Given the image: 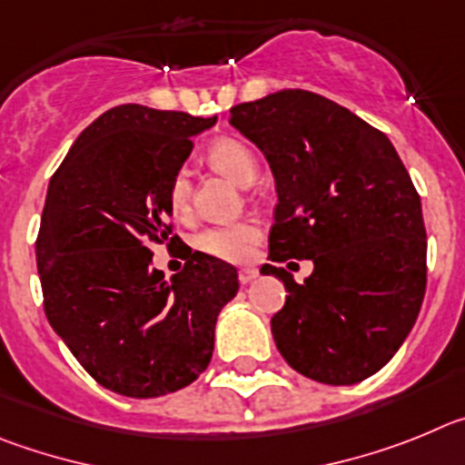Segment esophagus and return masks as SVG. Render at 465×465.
I'll use <instances>...</instances> for the list:
<instances>
[{"mask_svg": "<svg viewBox=\"0 0 465 465\" xmlns=\"http://www.w3.org/2000/svg\"><path fill=\"white\" fill-rule=\"evenodd\" d=\"M257 278H259V271L252 269V266L238 271V280H241V284H248V282H252V280H257Z\"/></svg>", "mask_w": 465, "mask_h": 465, "instance_id": "esophagus-1", "label": "esophagus"}]
</instances>
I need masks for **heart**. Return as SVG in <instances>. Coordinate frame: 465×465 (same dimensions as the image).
Segmentation results:
<instances>
[{
  "label": "heart",
  "mask_w": 465,
  "mask_h": 465,
  "mask_svg": "<svg viewBox=\"0 0 465 465\" xmlns=\"http://www.w3.org/2000/svg\"><path fill=\"white\" fill-rule=\"evenodd\" d=\"M206 160L217 171L227 173L241 185H250L257 175V160H254L252 150L238 139H217L208 145ZM166 206L171 215L178 220H185L192 208V178L187 169H178L169 178L166 185ZM259 241V227L254 223H232L211 227L196 236V248L202 252L211 254L223 262H245L250 259L254 250V242Z\"/></svg>",
  "instance_id": "1"
}]
</instances>
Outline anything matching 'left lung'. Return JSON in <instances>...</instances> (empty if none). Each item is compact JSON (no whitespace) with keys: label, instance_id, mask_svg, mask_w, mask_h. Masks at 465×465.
Returning <instances> with one entry per match:
<instances>
[{"label":"left lung","instance_id":"left-lung-1","mask_svg":"<svg viewBox=\"0 0 465 465\" xmlns=\"http://www.w3.org/2000/svg\"><path fill=\"white\" fill-rule=\"evenodd\" d=\"M269 160L278 192L271 262L312 259L311 278L263 263L290 296L271 320L284 361L324 384H357L403 345L426 292L421 202L380 129L331 99L280 90L229 111Z\"/></svg>","mask_w":465,"mask_h":465}]
</instances>
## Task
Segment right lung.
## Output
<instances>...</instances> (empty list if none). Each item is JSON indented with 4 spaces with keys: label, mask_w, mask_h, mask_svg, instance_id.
<instances>
[{
    "label": "right lung",
    "mask_w": 465,
    "mask_h": 465,
    "mask_svg": "<svg viewBox=\"0 0 465 465\" xmlns=\"http://www.w3.org/2000/svg\"><path fill=\"white\" fill-rule=\"evenodd\" d=\"M217 118L123 104L99 115L53 173L36 238L50 326L102 387L154 399L211 363L215 322L236 296L232 263L183 245L181 273L153 269L171 236L166 185L192 136Z\"/></svg>",
    "instance_id": "add662e5"
}]
</instances>
